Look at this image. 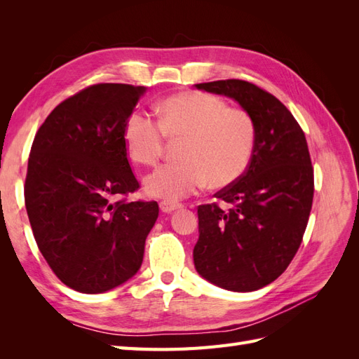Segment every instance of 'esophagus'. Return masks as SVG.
<instances>
[{
    "label": "esophagus",
    "mask_w": 359,
    "mask_h": 359,
    "mask_svg": "<svg viewBox=\"0 0 359 359\" xmlns=\"http://www.w3.org/2000/svg\"><path fill=\"white\" fill-rule=\"evenodd\" d=\"M158 205H160V210L163 212H172L173 210H177V208H180V206H181V203L170 202V201H161Z\"/></svg>",
    "instance_id": "1"
}]
</instances>
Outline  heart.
<instances>
[{
  "label": "heart",
  "mask_w": 359,
  "mask_h": 359,
  "mask_svg": "<svg viewBox=\"0 0 359 359\" xmlns=\"http://www.w3.org/2000/svg\"><path fill=\"white\" fill-rule=\"evenodd\" d=\"M158 123L142 114L130 115L124 142L139 165H156L165 153L166 137L182 140L180 163L154 170L145 180L147 193L178 201L203 189L226 187L240 180L253 157L257 128L240 106H227L208 93H180L157 104Z\"/></svg>",
  "instance_id": "1"
}]
</instances>
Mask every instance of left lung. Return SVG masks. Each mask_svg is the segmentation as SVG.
<instances>
[{"label": "left lung", "instance_id": "obj_1", "mask_svg": "<svg viewBox=\"0 0 359 359\" xmlns=\"http://www.w3.org/2000/svg\"><path fill=\"white\" fill-rule=\"evenodd\" d=\"M194 86L232 97L252 114L257 128L244 175L217 191V202L198 206L194 266L223 289L257 290L285 273L306 232L314 193L306 135L277 97L252 82Z\"/></svg>", "mask_w": 359, "mask_h": 359}]
</instances>
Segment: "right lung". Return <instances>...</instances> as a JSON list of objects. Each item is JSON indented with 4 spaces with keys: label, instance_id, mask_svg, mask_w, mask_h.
Returning a JSON list of instances; mask_svg holds the SVG:
<instances>
[{
    "label": "right lung",
    "instance_id": "1",
    "mask_svg": "<svg viewBox=\"0 0 359 359\" xmlns=\"http://www.w3.org/2000/svg\"><path fill=\"white\" fill-rule=\"evenodd\" d=\"M145 86L90 85L53 109L28 157L25 206L37 247L64 285L102 293L142 265L158 217L151 201L127 202L140 186L124 127Z\"/></svg>",
    "mask_w": 359,
    "mask_h": 359
}]
</instances>
